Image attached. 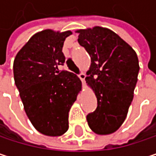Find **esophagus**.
Segmentation results:
<instances>
[{
    "label": "esophagus",
    "instance_id": "34e87169",
    "mask_svg": "<svg viewBox=\"0 0 156 156\" xmlns=\"http://www.w3.org/2000/svg\"><path fill=\"white\" fill-rule=\"evenodd\" d=\"M78 78L81 79V81H82V83L83 84H85V78H86V75H85V73H80L79 75H78Z\"/></svg>",
    "mask_w": 156,
    "mask_h": 156
}]
</instances>
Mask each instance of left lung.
I'll return each instance as SVG.
<instances>
[{
    "instance_id": "1",
    "label": "left lung",
    "mask_w": 156,
    "mask_h": 156,
    "mask_svg": "<svg viewBox=\"0 0 156 156\" xmlns=\"http://www.w3.org/2000/svg\"><path fill=\"white\" fill-rule=\"evenodd\" d=\"M78 41L91 58L86 81L96 94L97 109L87 115L98 135L115 132L124 123L134 98L139 62L136 51L107 28L78 30Z\"/></svg>"
}]
</instances>
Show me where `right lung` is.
I'll use <instances>...</instances> for the list:
<instances>
[{
	"label": "right lung",
	"mask_w": 156,
	"mask_h": 156,
	"mask_svg": "<svg viewBox=\"0 0 156 156\" xmlns=\"http://www.w3.org/2000/svg\"><path fill=\"white\" fill-rule=\"evenodd\" d=\"M70 30H45L34 34L17 53L13 75L24 110L41 134L58 136L69 129V112L81 81L72 72L59 71L65 62L64 41Z\"/></svg>",
	"instance_id": "obj_1"
}]
</instances>
